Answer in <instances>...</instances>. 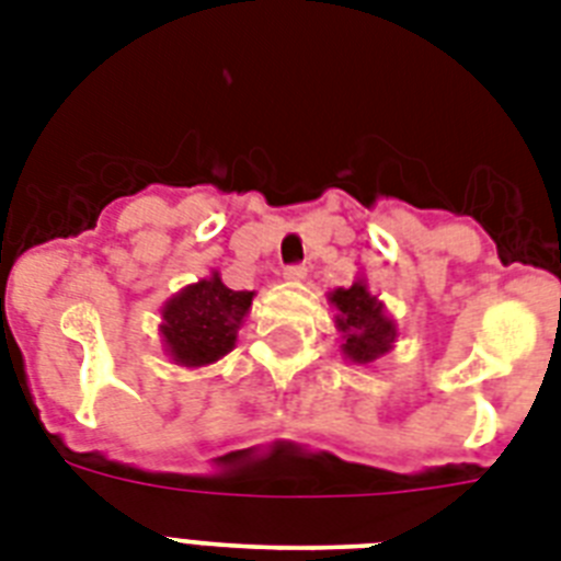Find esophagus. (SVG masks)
Returning a JSON list of instances; mask_svg holds the SVG:
<instances>
[{
    "label": "esophagus",
    "instance_id": "esophagus-1",
    "mask_svg": "<svg viewBox=\"0 0 561 561\" xmlns=\"http://www.w3.org/2000/svg\"><path fill=\"white\" fill-rule=\"evenodd\" d=\"M308 276V267L306 264H288V267H285V279H290V282H302Z\"/></svg>",
    "mask_w": 561,
    "mask_h": 561
}]
</instances>
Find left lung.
<instances>
[{"label": "left lung", "instance_id": "left-lung-1", "mask_svg": "<svg viewBox=\"0 0 561 561\" xmlns=\"http://www.w3.org/2000/svg\"><path fill=\"white\" fill-rule=\"evenodd\" d=\"M337 306V329L343 332V352L358 364H369L378 355L390 350L396 337V325L383 317L381 302L373 297L364 282H355L352 288H337L332 294Z\"/></svg>", "mask_w": 561, "mask_h": 561}]
</instances>
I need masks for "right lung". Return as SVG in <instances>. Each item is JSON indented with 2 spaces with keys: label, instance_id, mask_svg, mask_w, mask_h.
Wrapping results in <instances>:
<instances>
[{
  "label": "right lung",
  "instance_id": "add662e5",
  "mask_svg": "<svg viewBox=\"0 0 561 561\" xmlns=\"http://www.w3.org/2000/svg\"><path fill=\"white\" fill-rule=\"evenodd\" d=\"M253 306V290H232L211 279L188 285L162 308V337L171 358L183 367H203L236 346V332Z\"/></svg>",
  "mask_w": 561,
  "mask_h": 561
}]
</instances>
